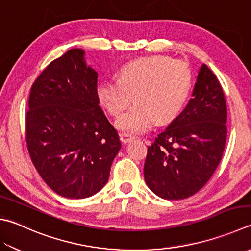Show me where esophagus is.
Here are the masks:
<instances>
[{
    "instance_id": "1",
    "label": "esophagus",
    "mask_w": 251,
    "mask_h": 251,
    "mask_svg": "<svg viewBox=\"0 0 251 251\" xmlns=\"http://www.w3.org/2000/svg\"><path fill=\"white\" fill-rule=\"evenodd\" d=\"M133 139H134L133 136L130 135V134H127V133H120V141H121L124 144L129 143V142L133 141Z\"/></svg>"
}]
</instances>
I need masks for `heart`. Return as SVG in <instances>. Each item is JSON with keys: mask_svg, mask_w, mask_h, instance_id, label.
<instances>
[{"mask_svg": "<svg viewBox=\"0 0 251 251\" xmlns=\"http://www.w3.org/2000/svg\"><path fill=\"white\" fill-rule=\"evenodd\" d=\"M191 84V70L186 62L155 55L122 65L119 79H102L97 84L96 94L99 102L113 117L119 116L134 96L136 102L116 125L130 133H143L155 121L164 124L177 115Z\"/></svg>", "mask_w": 251, "mask_h": 251, "instance_id": "1", "label": "heart"}]
</instances>
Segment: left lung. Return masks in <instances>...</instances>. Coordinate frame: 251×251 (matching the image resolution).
Returning <instances> with one entry per match:
<instances>
[{
  "label": "left lung",
  "mask_w": 251,
  "mask_h": 251,
  "mask_svg": "<svg viewBox=\"0 0 251 251\" xmlns=\"http://www.w3.org/2000/svg\"><path fill=\"white\" fill-rule=\"evenodd\" d=\"M227 107L221 83L203 64L192 98L148 148L144 179L155 195L181 200L210 180L223 156Z\"/></svg>",
  "instance_id": "1"
}]
</instances>
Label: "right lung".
Returning a JSON list of instances; mask_svg holds the SVG:
<instances>
[{
	"label": "right lung",
	"instance_id": "1",
	"mask_svg": "<svg viewBox=\"0 0 251 251\" xmlns=\"http://www.w3.org/2000/svg\"><path fill=\"white\" fill-rule=\"evenodd\" d=\"M95 70L82 49H71L32 84L26 144L44 181L59 196L84 199L105 186L121 149L117 131L99 107Z\"/></svg>",
	"mask_w": 251,
	"mask_h": 251
}]
</instances>
